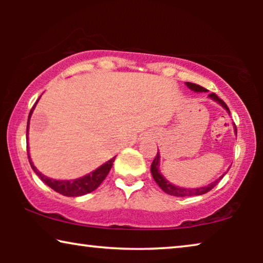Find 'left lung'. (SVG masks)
I'll list each match as a JSON object with an SVG mask.
<instances>
[{
  "label": "left lung",
  "instance_id": "obj_1",
  "mask_svg": "<svg viewBox=\"0 0 263 263\" xmlns=\"http://www.w3.org/2000/svg\"><path fill=\"white\" fill-rule=\"evenodd\" d=\"M186 86H188L190 89H193V91H195V92H206L207 91L206 88L202 87V86L193 84V82H186ZM208 96H210L213 100H215V102H218L219 104H220L222 107H225V109L228 110V112H230L229 107L225 104L224 100L219 98V97L215 95V93H210V95H208ZM235 129H236V127H235ZM236 134H237V129H236ZM151 172H152V176H153L154 181L157 182V184L160 186L161 190H164V192L166 193V194H168V195L181 196V197H183V196L203 195V194H206V193L210 192V190L213 189L214 186L218 184L219 181H220V179L224 177V175H222L220 178L217 179V181L213 182V183H211V184L207 185V186H202V188H196V189L179 188V186H176L174 184H171V183L168 182V181H166V179L164 178V176L160 174V171H159V152L157 153V156H156V158H154L152 165H151Z\"/></svg>",
  "mask_w": 263,
  "mask_h": 263
}]
</instances>
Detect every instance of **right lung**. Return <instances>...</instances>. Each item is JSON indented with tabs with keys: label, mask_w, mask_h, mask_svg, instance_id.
<instances>
[{
	"label": "right lung",
	"mask_w": 263,
	"mask_h": 263,
	"mask_svg": "<svg viewBox=\"0 0 263 263\" xmlns=\"http://www.w3.org/2000/svg\"><path fill=\"white\" fill-rule=\"evenodd\" d=\"M35 106V104L32 107L30 111V115H28V121H30V117L32 115V111H33ZM28 121H27V132H28ZM26 132V135H27ZM27 157H28V161H30L31 167L33 168V171L38 175V177L42 179L43 182L45 183L46 185H49L50 188L55 190V192L62 194L64 196H81L85 195V194H88L96 190L98 186L102 184V182L105 179V177L109 174V171L112 167V163L115 161V158L110 159L109 161H106L105 164H103L102 166L97 168L91 174L87 176H84V177L78 178V179H73V181H56V179H51L46 176L42 175L37 168L34 167L33 163H32L30 154H28V149H27Z\"/></svg>",
	"instance_id": "right-lung-1"
}]
</instances>
